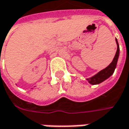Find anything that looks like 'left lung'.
<instances>
[{
	"label": "left lung",
	"mask_w": 129,
	"mask_h": 129,
	"mask_svg": "<svg viewBox=\"0 0 129 129\" xmlns=\"http://www.w3.org/2000/svg\"><path fill=\"white\" fill-rule=\"evenodd\" d=\"M116 40V43H117V52L115 54V56L112 60L110 64L106 68H105L104 69L101 70L100 72H99L98 74H96L95 75H94L91 77H89L87 79L88 82L91 84V85H96V84H99L100 83L103 82L104 80H106V79H108L109 77H111L115 69L117 66V60H118V57L120 55V47H119V44L117 40Z\"/></svg>",
	"instance_id": "1"
}]
</instances>
